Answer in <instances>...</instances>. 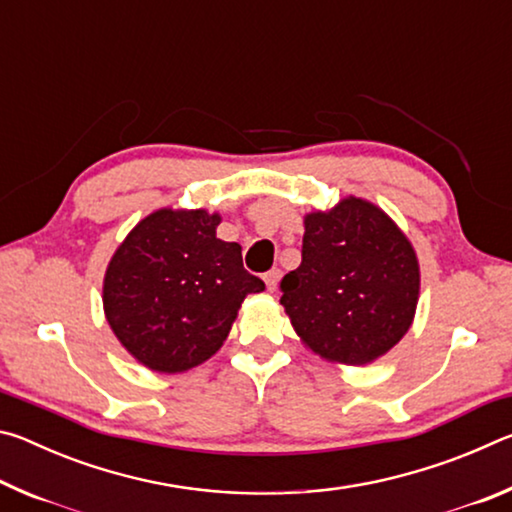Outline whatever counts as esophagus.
I'll use <instances>...</instances> for the list:
<instances>
[{"label": "esophagus", "instance_id": "obj_1", "mask_svg": "<svg viewBox=\"0 0 512 512\" xmlns=\"http://www.w3.org/2000/svg\"><path fill=\"white\" fill-rule=\"evenodd\" d=\"M280 277H282V273H280V268H271V271H268V273H264V282H266V289H268V291H275V287H277V282H280Z\"/></svg>", "mask_w": 512, "mask_h": 512}]
</instances>
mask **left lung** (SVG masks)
<instances>
[{
	"mask_svg": "<svg viewBox=\"0 0 512 512\" xmlns=\"http://www.w3.org/2000/svg\"><path fill=\"white\" fill-rule=\"evenodd\" d=\"M280 302L311 350L361 366L409 332L420 271L400 228L361 198L305 219L302 262L282 277Z\"/></svg>",
	"mask_w": 512,
	"mask_h": 512,
	"instance_id": "8db88e82",
	"label": "left lung"
}]
</instances>
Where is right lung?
I'll use <instances>...</instances> for the list:
<instances>
[{
    "mask_svg": "<svg viewBox=\"0 0 512 512\" xmlns=\"http://www.w3.org/2000/svg\"><path fill=\"white\" fill-rule=\"evenodd\" d=\"M219 214L160 210L117 248L103 309L121 345L158 372H183L221 348L248 293L264 291L235 241L216 239Z\"/></svg>",
    "mask_w": 512,
    "mask_h": 512,
    "instance_id": "right-lung-1",
    "label": "right lung"
}]
</instances>
